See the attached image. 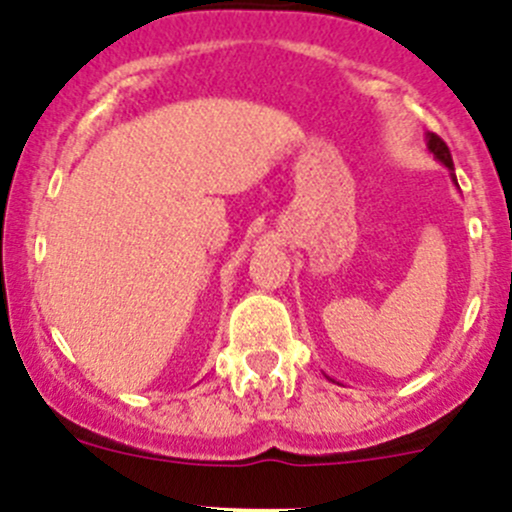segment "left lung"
Here are the masks:
<instances>
[{
    "label": "left lung",
    "instance_id": "obj_1",
    "mask_svg": "<svg viewBox=\"0 0 512 512\" xmlns=\"http://www.w3.org/2000/svg\"><path fill=\"white\" fill-rule=\"evenodd\" d=\"M428 148H431V153L441 160L446 168L453 170V158H451V148L446 146V141H443L441 136H436V133H428Z\"/></svg>",
    "mask_w": 512,
    "mask_h": 512
}]
</instances>
